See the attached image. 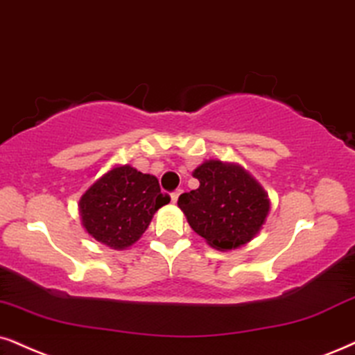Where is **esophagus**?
Instances as JSON below:
<instances>
[{
    "label": "esophagus",
    "mask_w": 355,
    "mask_h": 355,
    "mask_svg": "<svg viewBox=\"0 0 355 355\" xmlns=\"http://www.w3.org/2000/svg\"><path fill=\"white\" fill-rule=\"evenodd\" d=\"M180 193H182V190H175L172 193V201H173V203H177V200H178V196H180Z\"/></svg>",
    "instance_id": "esophagus-1"
}]
</instances>
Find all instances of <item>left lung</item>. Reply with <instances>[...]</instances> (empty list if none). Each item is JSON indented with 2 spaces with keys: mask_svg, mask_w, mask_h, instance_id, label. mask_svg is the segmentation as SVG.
I'll return each mask as SVG.
<instances>
[{
  "mask_svg": "<svg viewBox=\"0 0 355 355\" xmlns=\"http://www.w3.org/2000/svg\"><path fill=\"white\" fill-rule=\"evenodd\" d=\"M193 177L200 187L180 195L178 206L211 248L237 249L259 234L270 200L252 175L237 164L206 160L193 170Z\"/></svg>",
  "mask_w": 355,
  "mask_h": 355,
  "instance_id": "8db88e82",
  "label": "left lung"
}]
</instances>
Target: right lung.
Listing matches in <instances>:
<instances>
[{
    "mask_svg": "<svg viewBox=\"0 0 355 355\" xmlns=\"http://www.w3.org/2000/svg\"><path fill=\"white\" fill-rule=\"evenodd\" d=\"M170 203L154 175L119 165L93 183L80 198L85 231L111 249H128L144 234L155 211Z\"/></svg>",
    "mask_w": 355,
    "mask_h": 355,
    "instance_id": "1",
    "label": "right lung"
}]
</instances>
